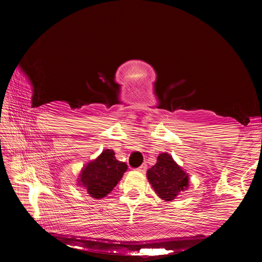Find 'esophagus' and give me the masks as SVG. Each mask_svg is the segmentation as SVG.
<instances>
[{
    "instance_id": "obj_1",
    "label": "esophagus",
    "mask_w": 262,
    "mask_h": 262,
    "mask_svg": "<svg viewBox=\"0 0 262 262\" xmlns=\"http://www.w3.org/2000/svg\"><path fill=\"white\" fill-rule=\"evenodd\" d=\"M146 169H147V166H146V164L141 165L139 168H137V170H138V171H140V172H145V171H146Z\"/></svg>"
}]
</instances>
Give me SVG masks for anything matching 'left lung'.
I'll return each mask as SVG.
<instances>
[{"label":"left lung","instance_id":"obj_1","mask_svg":"<svg viewBox=\"0 0 262 262\" xmlns=\"http://www.w3.org/2000/svg\"><path fill=\"white\" fill-rule=\"evenodd\" d=\"M146 177L156 194L165 201H172L189 187L188 173L168 153L158 155L156 164L146 171Z\"/></svg>","mask_w":262,"mask_h":262}]
</instances>
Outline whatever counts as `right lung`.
Listing matches in <instances>:
<instances>
[{"mask_svg": "<svg viewBox=\"0 0 262 262\" xmlns=\"http://www.w3.org/2000/svg\"><path fill=\"white\" fill-rule=\"evenodd\" d=\"M126 169L128 166L116 160L113 149H105L96 160L84 166L78 185L86 189L94 199H102L113 191Z\"/></svg>", "mask_w": 262, "mask_h": 262, "instance_id": "add662e5", "label": "right lung"}]
</instances>
